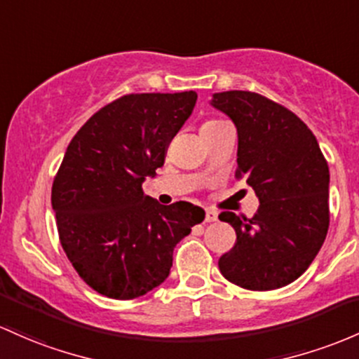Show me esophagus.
Returning a JSON list of instances; mask_svg holds the SVG:
<instances>
[{"label": "esophagus", "instance_id": "esophagus-1", "mask_svg": "<svg viewBox=\"0 0 359 359\" xmlns=\"http://www.w3.org/2000/svg\"><path fill=\"white\" fill-rule=\"evenodd\" d=\"M206 223H212V222H218V212L215 210H206V218H204Z\"/></svg>", "mask_w": 359, "mask_h": 359}]
</instances>
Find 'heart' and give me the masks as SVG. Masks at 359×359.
I'll return each mask as SVG.
<instances>
[{
    "mask_svg": "<svg viewBox=\"0 0 359 359\" xmlns=\"http://www.w3.org/2000/svg\"><path fill=\"white\" fill-rule=\"evenodd\" d=\"M219 122H222V121H216V119L206 121V122H203V126H201V129H204V128H211V126H216V124H219Z\"/></svg>",
    "mask_w": 359,
    "mask_h": 359,
    "instance_id": "b5f03b06",
    "label": "heart"
}]
</instances>
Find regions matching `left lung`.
Returning <instances> with one entry per match:
<instances>
[{"label": "left lung", "instance_id": "left-lung-1", "mask_svg": "<svg viewBox=\"0 0 359 359\" xmlns=\"http://www.w3.org/2000/svg\"><path fill=\"white\" fill-rule=\"evenodd\" d=\"M211 105L233 121L237 170L259 198L254 218L223 211L237 233L219 257L224 278L240 288H283L309 269L329 230V165L300 117L254 92L215 93Z\"/></svg>", "mask_w": 359, "mask_h": 359}]
</instances>
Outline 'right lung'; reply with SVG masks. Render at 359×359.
Segmentation results:
<instances>
[{
    "label": "right lung",
    "instance_id": "add662e5",
    "mask_svg": "<svg viewBox=\"0 0 359 359\" xmlns=\"http://www.w3.org/2000/svg\"><path fill=\"white\" fill-rule=\"evenodd\" d=\"M196 100L192 90L124 95L68 144L50 196L59 240L80 278L104 297L133 300L160 286L175 245L204 219L199 206H163L141 189Z\"/></svg>",
    "mask_w": 359,
    "mask_h": 359
}]
</instances>
